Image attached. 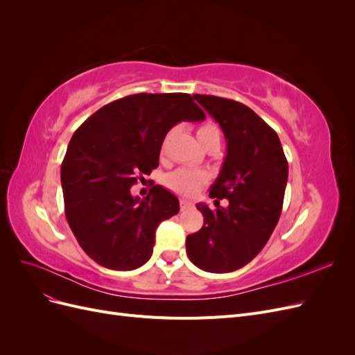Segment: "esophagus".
I'll use <instances>...</instances> for the list:
<instances>
[{"instance_id":"obj_1","label":"esophagus","mask_w":355,"mask_h":355,"mask_svg":"<svg viewBox=\"0 0 355 355\" xmlns=\"http://www.w3.org/2000/svg\"><path fill=\"white\" fill-rule=\"evenodd\" d=\"M179 204H180V210H187V209L192 207V202L188 200H180Z\"/></svg>"}]
</instances>
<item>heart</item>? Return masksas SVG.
Returning a JSON list of instances; mask_svg holds the SVG:
<instances>
[{"mask_svg": "<svg viewBox=\"0 0 355 355\" xmlns=\"http://www.w3.org/2000/svg\"><path fill=\"white\" fill-rule=\"evenodd\" d=\"M170 133L167 135V137ZM167 137L161 144V154L166 151V144ZM197 137L198 142L202 148H210V146H219L220 145V132L218 125L206 121L197 127ZM164 184L168 189H171L176 194L182 197H192L197 194V191L207 184V175L202 173V171L196 170H188V168H178L171 171L164 178Z\"/></svg>", "mask_w": 355, "mask_h": 355, "instance_id": "b5f03b06", "label": "heart"}]
</instances>
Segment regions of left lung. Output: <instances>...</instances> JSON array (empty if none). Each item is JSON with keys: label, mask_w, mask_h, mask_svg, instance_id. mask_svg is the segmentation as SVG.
Returning a JSON list of instances; mask_svg holds the SVG:
<instances>
[{"label": "left lung", "mask_w": 355, "mask_h": 355, "mask_svg": "<svg viewBox=\"0 0 355 355\" xmlns=\"http://www.w3.org/2000/svg\"><path fill=\"white\" fill-rule=\"evenodd\" d=\"M222 128L227 157L211 185V210L197 204L202 228L187 237L189 261L207 272L240 270L257 256L280 219L288 164L277 133L249 106L210 94H194ZM227 198V208L218 200Z\"/></svg>", "instance_id": "1"}]
</instances>
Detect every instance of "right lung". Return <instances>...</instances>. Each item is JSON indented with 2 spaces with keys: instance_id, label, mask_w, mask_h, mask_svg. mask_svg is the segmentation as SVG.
I'll use <instances>...</instances> for the list:
<instances>
[{
  "instance_id": "right-lung-1",
  "label": "right lung",
  "mask_w": 355,
  "mask_h": 355,
  "mask_svg": "<svg viewBox=\"0 0 355 355\" xmlns=\"http://www.w3.org/2000/svg\"><path fill=\"white\" fill-rule=\"evenodd\" d=\"M206 118L187 93H139L102 106L75 130L60 168L65 216L81 249L115 271L148 262L158 225L179 200L155 185L141 200L130 188L158 167L167 132Z\"/></svg>"
}]
</instances>
